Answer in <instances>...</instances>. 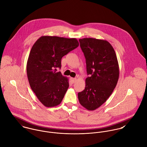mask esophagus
<instances>
[{"label": "esophagus", "instance_id": "1", "mask_svg": "<svg viewBox=\"0 0 147 147\" xmlns=\"http://www.w3.org/2000/svg\"><path fill=\"white\" fill-rule=\"evenodd\" d=\"M70 80H71V83H73V84H74L76 81V80H77V79L76 78H71Z\"/></svg>", "mask_w": 147, "mask_h": 147}]
</instances>
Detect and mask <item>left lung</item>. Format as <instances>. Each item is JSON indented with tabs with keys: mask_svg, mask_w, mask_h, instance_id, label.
<instances>
[{
	"mask_svg": "<svg viewBox=\"0 0 147 147\" xmlns=\"http://www.w3.org/2000/svg\"><path fill=\"white\" fill-rule=\"evenodd\" d=\"M86 59L87 73L85 89L78 94L80 104L88 110L102 105L117 84L119 67L112 45L106 40L94 38L79 40Z\"/></svg>",
	"mask_w": 147,
	"mask_h": 147,
	"instance_id": "8db88e82",
	"label": "left lung"
}]
</instances>
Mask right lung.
Instances as JSON below:
<instances>
[{
	"label": "right lung",
	"instance_id": "right-lung-1",
	"mask_svg": "<svg viewBox=\"0 0 147 147\" xmlns=\"http://www.w3.org/2000/svg\"><path fill=\"white\" fill-rule=\"evenodd\" d=\"M79 45L75 38L43 36L33 44L27 61L30 86L40 102L47 107L58 106L69 88V80L57 69L62 57Z\"/></svg>",
	"mask_w": 147,
	"mask_h": 147
}]
</instances>
